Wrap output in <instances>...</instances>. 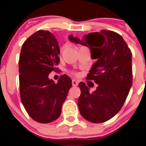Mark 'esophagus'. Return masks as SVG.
Returning <instances> with one entry per match:
<instances>
[{
  "label": "esophagus",
  "mask_w": 146,
  "mask_h": 146,
  "mask_svg": "<svg viewBox=\"0 0 146 146\" xmlns=\"http://www.w3.org/2000/svg\"><path fill=\"white\" fill-rule=\"evenodd\" d=\"M72 85H73V87H76L78 85V81H76V80H72Z\"/></svg>",
  "instance_id": "1"
}]
</instances>
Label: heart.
<instances>
[{
  "mask_svg": "<svg viewBox=\"0 0 146 146\" xmlns=\"http://www.w3.org/2000/svg\"><path fill=\"white\" fill-rule=\"evenodd\" d=\"M64 48H65V46L63 47V48H62V49H64ZM72 73H73V75H75V76H78V73H75V72H72Z\"/></svg>",
  "mask_w": 146,
  "mask_h": 146,
  "instance_id": "1",
  "label": "heart"
}]
</instances>
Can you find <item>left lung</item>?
<instances>
[{
	"mask_svg": "<svg viewBox=\"0 0 146 146\" xmlns=\"http://www.w3.org/2000/svg\"><path fill=\"white\" fill-rule=\"evenodd\" d=\"M75 42L89 47L91 57L97 60L86 79L98 86L90 92L85 82L78 84L79 111L89 121L103 123L120 111L129 95L133 78L131 51L120 35L110 30L90 33Z\"/></svg>",
	"mask_w": 146,
	"mask_h": 146,
	"instance_id": "1",
	"label": "left lung"
}]
</instances>
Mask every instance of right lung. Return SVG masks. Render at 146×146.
Here are the masks:
<instances>
[{"label":"right lung","mask_w":146,"mask_h":146,"mask_svg":"<svg viewBox=\"0 0 146 146\" xmlns=\"http://www.w3.org/2000/svg\"><path fill=\"white\" fill-rule=\"evenodd\" d=\"M59 54L56 39L46 30L37 31L28 37L20 51V98L29 117L39 123H50L59 117L72 86L71 79L66 74L57 83L48 79L51 71L58 70Z\"/></svg>","instance_id":"add662e5"}]
</instances>
